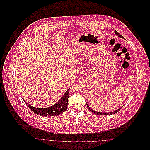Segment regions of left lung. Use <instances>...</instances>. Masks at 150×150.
Returning a JSON list of instances; mask_svg holds the SVG:
<instances>
[{
	"label": "left lung",
	"mask_w": 150,
	"mask_h": 150,
	"mask_svg": "<svg viewBox=\"0 0 150 150\" xmlns=\"http://www.w3.org/2000/svg\"><path fill=\"white\" fill-rule=\"evenodd\" d=\"M115 34H116L117 35H118V37H120V38H122V39H125V38L123 37V36H122L120 33H117V31L115 30ZM86 105H87L88 108L89 109V110L91 112H92L94 113V114L97 115H113V114H115V113H117V112H118V111L121 110V109L122 108V107H121V108H120V109H118V110H116V111H112V112H99L94 111V110H93V109L91 108L88 106V104L87 103H86Z\"/></svg>",
	"instance_id": "obj_1"
}]
</instances>
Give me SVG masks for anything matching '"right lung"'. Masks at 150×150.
Returning a JSON list of instances; mask_svg holds the SVG:
<instances>
[{"label": "right lung", "instance_id": "obj_1", "mask_svg": "<svg viewBox=\"0 0 150 150\" xmlns=\"http://www.w3.org/2000/svg\"><path fill=\"white\" fill-rule=\"evenodd\" d=\"M69 89L66 91L61 99L56 104L53 106L46 108H38L32 106L28 103H27L24 100L25 104L36 115L42 116H54L61 114L66 110L67 106V100L69 98Z\"/></svg>", "mask_w": 150, "mask_h": 150}]
</instances>
